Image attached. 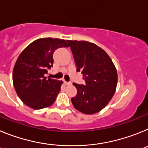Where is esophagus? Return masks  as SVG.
<instances>
[{"mask_svg":"<svg viewBox=\"0 0 148 148\" xmlns=\"http://www.w3.org/2000/svg\"><path fill=\"white\" fill-rule=\"evenodd\" d=\"M64 84H66V85H70V84H71V83H70V82H66V81H64Z\"/></svg>","mask_w":148,"mask_h":148,"instance_id":"1","label":"esophagus"}]
</instances>
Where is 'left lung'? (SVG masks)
<instances>
[{"label":"left lung","instance_id":"1","mask_svg":"<svg viewBox=\"0 0 148 148\" xmlns=\"http://www.w3.org/2000/svg\"><path fill=\"white\" fill-rule=\"evenodd\" d=\"M85 85L74 83L77 95L72 98L74 108L84 114L96 113L113 98L118 82L117 70L110 56L96 44L85 40H67Z\"/></svg>","mask_w":148,"mask_h":148}]
</instances>
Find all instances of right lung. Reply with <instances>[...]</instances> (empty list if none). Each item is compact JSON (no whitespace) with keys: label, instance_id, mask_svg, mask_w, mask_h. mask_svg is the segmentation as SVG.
<instances>
[{"label":"right lung","instance_id":"add662e5","mask_svg":"<svg viewBox=\"0 0 148 148\" xmlns=\"http://www.w3.org/2000/svg\"><path fill=\"white\" fill-rule=\"evenodd\" d=\"M67 47L65 40L45 38L34 40L22 51L14 66L12 81L23 104L40 110L55 102L63 82L44 75L53 66L54 51Z\"/></svg>","mask_w":148,"mask_h":148}]
</instances>
